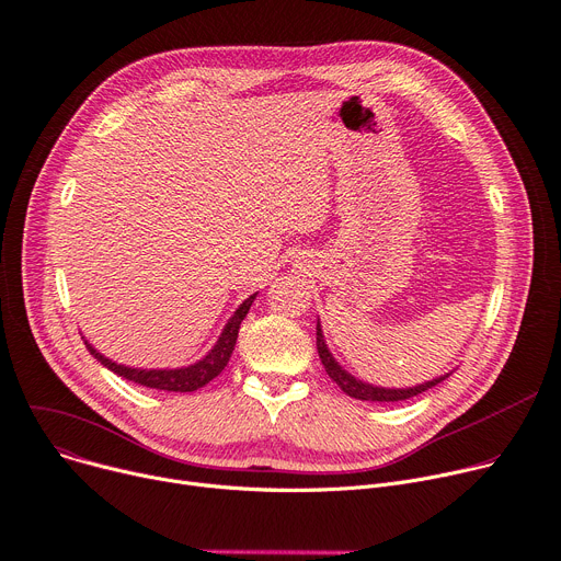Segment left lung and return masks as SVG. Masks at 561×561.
<instances>
[{
	"instance_id": "1",
	"label": "left lung",
	"mask_w": 561,
	"mask_h": 561,
	"mask_svg": "<svg viewBox=\"0 0 561 561\" xmlns=\"http://www.w3.org/2000/svg\"><path fill=\"white\" fill-rule=\"evenodd\" d=\"M316 345H318V354H320V360L327 369V375L331 377V381L339 383V388L343 392H347L350 397L354 399H363V401H403V399H410V397H417L422 392H426L428 388L437 386L439 381H444L446 377L442 379H433L428 383H422V386H415V388H405V390H386V388H375V386H367L363 381H356L352 375H347V371L333 360V356L329 354L327 345H324V339H322V331H320V324H318V333H316Z\"/></svg>"
}]
</instances>
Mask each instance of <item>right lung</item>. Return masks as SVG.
I'll return each instance as SVG.
<instances>
[{"label":"right lung","mask_w":561,"mask_h":561,"mask_svg":"<svg viewBox=\"0 0 561 561\" xmlns=\"http://www.w3.org/2000/svg\"><path fill=\"white\" fill-rule=\"evenodd\" d=\"M254 297L256 295H250L248 300L237 309L232 320L226 324V329H222L220 339L214 345V350L203 360H198L192 367H182V369H135V367H124V365H117V363L107 360L105 356H101L88 343H85V347L110 371H115V375H119L122 379H128V381H133L137 386L167 390V392H194V390L207 386L214 377H218L220 371L226 369V365H228V360H230V356L234 352L237 339H239V327H241L243 318L248 316V311H250V307L254 302Z\"/></svg>","instance_id":"1"}]
</instances>
